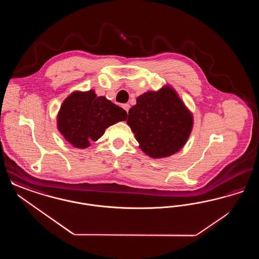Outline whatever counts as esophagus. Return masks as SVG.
<instances>
[{
    "label": "esophagus",
    "mask_w": 259,
    "mask_h": 259,
    "mask_svg": "<svg viewBox=\"0 0 259 259\" xmlns=\"http://www.w3.org/2000/svg\"><path fill=\"white\" fill-rule=\"evenodd\" d=\"M123 109L124 110H125V111H127V113H128V111H129V109H130V105H129V104H124Z\"/></svg>",
    "instance_id": "34e87169"
}]
</instances>
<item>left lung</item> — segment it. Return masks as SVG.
<instances>
[{"mask_svg":"<svg viewBox=\"0 0 259 259\" xmlns=\"http://www.w3.org/2000/svg\"><path fill=\"white\" fill-rule=\"evenodd\" d=\"M128 113L127 123L141 149L151 158H164L178 152L193 126L192 113L168 85L139 96Z\"/></svg>","mask_w":259,"mask_h":259,"instance_id":"left-lung-1","label":"left lung"}]
</instances>
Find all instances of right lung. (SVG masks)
Masks as SVG:
<instances>
[{
    "instance_id": "1",
    "label": "right lung",
    "mask_w": 259,
    "mask_h": 259,
    "mask_svg": "<svg viewBox=\"0 0 259 259\" xmlns=\"http://www.w3.org/2000/svg\"><path fill=\"white\" fill-rule=\"evenodd\" d=\"M127 119V112L110 100L97 97L94 90L74 91L63 102L57 127L74 148H85L113 124Z\"/></svg>"
}]
</instances>
